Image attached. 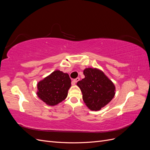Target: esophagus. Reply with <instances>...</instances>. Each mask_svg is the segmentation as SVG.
I'll list each match as a JSON object with an SVG mask.
<instances>
[{"instance_id": "34e87169", "label": "esophagus", "mask_w": 150, "mask_h": 150, "mask_svg": "<svg viewBox=\"0 0 150 150\" xmlns=\"http://www.w3.org/2000/svg\"><path fill=\"white\" fill-rule=\"evenodd\" d=\"M80 80V78H77L76 79H74L73 81H72V84H75V83H76L77 82H78V81Z\"/></svg>"}]
</instances>
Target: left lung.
Returning a JSON list of instances; mask_svg holds the SVG:
<instances>
[{
    "instance_id": "8db88e82",
    "label": "left lung",
    "mask_w": 150,
    "mask_h": 150,
    "mask_svg": "<svg viewBox=\"0 0 150 150\" xmlns=\"http://www.w3.org/2000/svg\"><path fill=\"white\" fill-rule=\"evenodd\" d=\"M83 73L85 78L77 83L83 101L91 110H100L114 98L115 86L100 70L87 68Z\"/></svg>"
}]
</instances>
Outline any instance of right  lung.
Here are the masks:
<instances>
[{"mask_svg": "<svg viewBox=\"0 0 150 150\" xmlns=\"http://www.w3.org/2000/svg\"><path fill=\"white\" fill-rule=\"evenodd\" d=\"M71 83L68 74L55 71L38 83L37 94L48 105H56L66 98Z\"/></svg>", "mask_w": 150, "mask_h": 150, "instance_id": "obj_1", "label": "right lung"}]
</instances>
